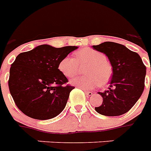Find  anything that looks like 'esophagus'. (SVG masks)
I'll list each match as a JSON object with an SVG mask.
<instances>
[{
  "mask_svg": "<svg viewBox=\"0 0 151 151\" xmlns=\"http://www.w3.org/2000/svg\"><path fill=\"white\" fill-rule=\"evenodd\" d=\"M84 93L87 95H88V96H91L93 95V92H91V91H84Z\"/></svg>",
  "mask_w": 151,
  "mask_h": 151,
  "instance_id": "esophagus-1",
  "label": "esophagus"
}]
</instances>
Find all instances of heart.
Segmentation results:
<instances>
[{"instance_id":"b5f03b06","label":"heart","mask_w":151,"mask_h":151,"mask_svg":"<svg viewBox=\"0 0 151 151\" xmlns=\"http://www.w3.org/2000/svg\"><path fill=\"white\" fill-rule=\"evenodd\" d=\"M87 66L84 70L88 76L75 78L70 84L78 88L90 90L99 84L104 86L109 81L112 75V68L102 52L87 48L79 50L75 53V59L66 56L59 63V70L65 77L71 78L78 75L81 67Z\"/></svg>"}]
</instances>
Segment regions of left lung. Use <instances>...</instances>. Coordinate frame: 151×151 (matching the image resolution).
I'll return each instance as SVG.
<instances>
[{
  "instance_id": "8db88e82",
  "label": "left lung",
  "mask_w": 151,
  "mask_h": 151,
  "mask_svg": "<svg viewBox=\"0 0 151 151\" xmlns=\"http://www.w3.org/2000/svg\"><path fill=\"white\" fill-rule=\"evenodd\" d=\"M92 48L107 56L112 67L109 88L99 92L103 101L95 111L106 116H117L130 109L144 89L146 67L138 53L122 44L105 42Z\"/></svg>"
}]
</instances>
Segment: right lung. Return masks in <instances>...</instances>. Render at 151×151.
Returning a JSON list of instances; mask_svg holds the SVG:
<instances>
[{
    "mask_svg": "<svg viewBox=\"0 0 151 151\" xmlns=\"http://www.w3.org/2000/svg\"><path fill=\"white\" fill-rule=\"evenodd\" d=\"M78 46L40 45L16 57L10 68V93L17 107L40 120L56 117L64 109L73 87L60 71L59 63Z\"/></svg>",
    "mask_w": 151,
    "mask_h": 151,
    "instance_id": "obj_1",
    "label": "right lung"
}]
</instances>
